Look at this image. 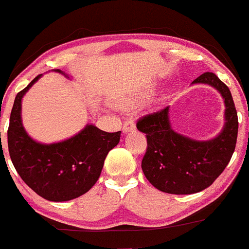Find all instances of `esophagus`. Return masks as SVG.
I'll use <instances>...</instances> for the list:
<instances>
[{
  "instance_id": "obj_1",
  "label": "esophagus",
  "mask_w": 249,
  "mask_h": 249,
  "mask_svg": "<svg viewBox=\"0 0 249 249\" xmlns=\"http://www.w3.org/2000/svg\"><path fill=\"white\" fill-rule=\"evenodd\" d=\"M133 129H135L134 121H133V120H130V119L125 120L124 125H122V132L127 133V132H129V130H133Z\"/></svg>"
}]
</instances>
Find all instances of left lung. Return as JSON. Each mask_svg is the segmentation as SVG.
I'll return each instance as SVG.
<instances>
[{
  "mask_svg": "<svg viewBox=\"0 0 249 249\" xmlns=\"http://www.w3.org/2000/svg\"><path fill=\"white\" fill-rule=\"evenodd\" d=\"M193 84L216 87L224 98L227 122L217 138L196 142L175 133L169 124V107L143 115L137 121V128L145 133L147 140L142 171L148 182L164 193L204 191L224 171L236 146L239 120L229 87L210 71L198 76Z\"/></svg>",
  "mask_w": 249,
  "mask_h": 249,
  "instance_id": "1",
  "label": "left lung"
}]
</instances>
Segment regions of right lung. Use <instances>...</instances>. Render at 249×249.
I'll return each instance as SVG.
<instances>
[{"label":"right lung","instance_id":"1","mask_svg":"<svg viewBox=\"0 0 249 249\" xmlns=\"http://www.w3.org/2000/svg\"><path fill=\"white\" fill-rule=\"evenodd\" d=\"M56 71L61 73L60 69ZM39 76L15 97L7 132L10 160L22 181L38 196L50 201L71 200L93 187L107 153L119 143L121 132L107 133L89 124L66 142H36L25 132L20 112L22 96Z\"/></svg>","mask_w":249,"mask_h":249}]
</instances>
